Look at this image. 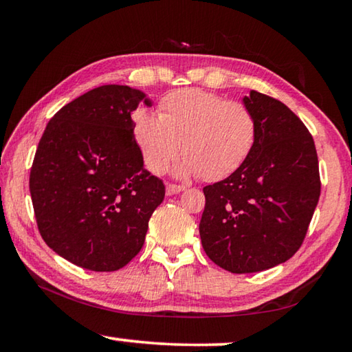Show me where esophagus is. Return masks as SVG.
<instances>
[{"label":"esophagus","instance_id":"esophagus-1","mask_svg":"<svg viewBox=\"0 0 352 352\" xmlns=\"http://www.w3.org/2000/svg\"><path fill=\"white\" fill-rule=\"evenodd\" d=\"M186 188L184 186H180V184H168L166 186V195H175V194H180L182 190H184Z\"/></svg>","mask_w":352,"mask_h":352}]
</instances>
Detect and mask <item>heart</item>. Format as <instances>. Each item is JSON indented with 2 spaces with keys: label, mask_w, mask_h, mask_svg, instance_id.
<instances>
[{
  "label": "heart",
  "mask_w": 352,
  "mask_h": 352,
  "mask_svg": "<svg viewBox=\"0 0 352 352\" xmlns=\"http://www.w3.org/2000/svg\"><path fill=\"white\" fill-rule=\"evenodd\" d=\"M256 119L242 102L226 100L197 88L168 94L160 113L140 110L133 118V135L146 168L163 174L180 153L178 177L201 175L206 182L228 177L252 153Z\"/></svg>",
  "instance_id": "b5f03b06"
}]
</instances>
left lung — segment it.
Listing matches in <instances>:
<instances>
[{
    "label": "left lung",
    "mask_w": 352,
    "mask_h": 352,
    "mask_svg": "<svg viewBox=\"0 0 352 352\" xmlns=\"http://www.w3.org/2000/svg\"><path fill=\"white\" fill-rule=\"evenodd\" d=\"M256 119L250 157L225 180L204 188L200 239L214 264L256 273L283 264L301 247L320 199L311 133L287 105L250 90Z\"/></svg>",
    "instance_id": "8db88e82"
}]
</instances>
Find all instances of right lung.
Returning <instances> with one entry per match:
<instances>
[{
  "mask_svg": "<svg viewBox=\"0 0 352 352\" xmlns=\"http://www.w3.org/2000/svg\"><path fill=\"white\" fill-rule=\"evenodd\" d=\"M146 93L102 85L62 107L38 142L29 189L46 245L74 265L115 272L144 245L164 184L144 169L132 113Z\"/></svg>",
  "mask_w": 352,
  "mask_h": 352,
  "instance_id": "obj_1",
  "label": "right lung"
}]
</instances>
